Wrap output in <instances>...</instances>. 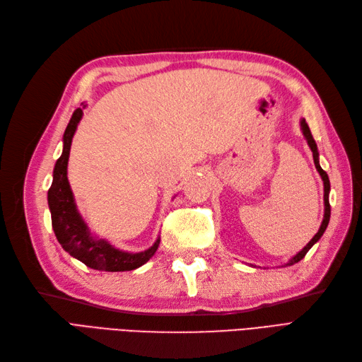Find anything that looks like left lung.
<instances>
[{
    "mask_svg": "<svg viewBox=\"0 0 362 362\" xmlns=\"http://www.w3.org/2000/svg\"><path fill=\"white\" fill-rule=\"evenodd\" d=\"M300 127H301V132H303V136H304V139H305V142H308L309 148L312 150V154H313V162H315V168H317V171L320 173L321 179H322V185H324V216H322V221H321V226H320V229H318V233L313 235V238L310 240V242H309L308 245H305L298 254H295V255L291 258L289 262L284 263V264H281V266H292V264H295V263H298L300 260H303L304 255L309 252V249H310L315 243H317L318 240L322 237L324 230H326V228H327V225H329V220H330V203H329L330 180H329V175H327V173H326V171H324V170L321 168V165H320V153H318V146H317V142L313 141V136H312V133H310L309 125L305 124V119H301V120H300Z\"/></svg>",
    "mask_w": 362,
    "mask_h": 362,
    "instance_id": "obj_1",
    "label": "left lung"
}]
</instances>
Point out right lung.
I'll return each mask as SVG.
<instances>
[{
    "label": "right lung",
    "instance_id": "add662e5",
    "mask_svg": "<svg viewBox=\"0 0 362 362\" xmlns=\"http://www.w3.org/2000/svg\"><path fill=\"white\" fill-rule=\"evenodd\" d=\"M86 107L87 104H82V107L75 110L62 136V154L54 163L53 182L47 192L52 226L64 251L91 269L105 272L133 271L144 266L156 254L160 237H157L153 246L145 251L128 252L113 246L105 238L93 235L86 220L78 211L75 196L70 188L67 177L70 146Z\"/></svg>",
    "mask_w": 362,
    "mask_h": 362
}]
</instances>
